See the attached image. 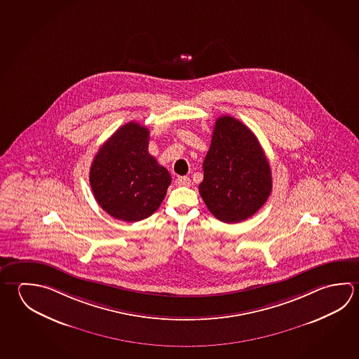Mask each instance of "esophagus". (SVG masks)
<instances>
[{"mask_svg":"<svg viewBox=\"0 0 359 359\" xmlns=\"http://www.w3.org/2000/svg\"><path fill=\"white\" fill-rule=\"evenodd\" d=\"M175 184H177V187H190L191 180H190L189 177H179L175 180Z\"/></svg>","mask_w":359,"mask_h":359,"instance_id":"1","label":"esophagus"}]
</instances>
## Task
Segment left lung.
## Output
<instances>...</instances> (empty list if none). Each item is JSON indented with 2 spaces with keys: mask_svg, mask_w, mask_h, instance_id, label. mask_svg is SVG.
Segmentation results:
<instances>
[{
  "mask_svg": "<svg viewBox=\"0 0 359 359\" xmlns=\"http://www.w3.org/2000/svg\"><path fill=\"white\" fill-rule=\"evenodd\" d=\"M203 171L199 193L210 213L224 223L248 219L272 190L270 164L257 137L231 116L215 121Z\"/></svg>",
  "mask_w": 359,
  "mask_h": 359,
  "instance_id": "8db88e82",
  "label": "left lung"
}]
</instances>
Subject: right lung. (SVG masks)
Listing matches in <instances>:
<instances>
[{
	"label": "right lung",
	"instance_id": "obj_1",
	"mask_svg": "<svg viewBox=\"0 0 359 359\" xmlns=\"http://www.w3.org/2000/svg\"><path fill=\"white\" fill-rule=\"evenodd\" d=\"M149 128L120 127L97 152L89 171L95 201L116 219L139 222L158 210L171 184L169 171L149 154Z\"/></svg>",
	"mask_w": 359,
	"mask_h": 359
}]
</instances>
